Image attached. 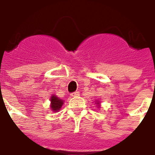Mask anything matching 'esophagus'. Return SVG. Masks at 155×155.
Instances as JSON below:
<instances>
[{
	"mask_svg": "<svg viewBox=\"0 0 155 155\" xmlns=\"http://www.w3.org/2000/svg\"><path fill=\"white\" fill-rule=\"evenodd\" d=\"M71 95L72 97H76V96H79V95H80V92H79V91H75L74 93H71Z\"/></svg>",
	"mask_w": 155,
	"mask_h": 155,
	"instance_id": "1",
	"label": "esophagus"
}]
</instances>
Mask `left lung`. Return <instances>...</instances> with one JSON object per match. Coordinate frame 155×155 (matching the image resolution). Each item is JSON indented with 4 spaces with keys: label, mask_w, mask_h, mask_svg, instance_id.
<instances>
[{
    "label": "left lung",
    "mask_w": 155,
    "mask_h": 155,
    "mask_svg": "<svg viewBox=\"0 0 155 155\" xmlns=\"http://www.w3.org/2000/svg\"><path fill=\"white\" fill-rule=\"evenodd\" d=\"M94 102H95V104H96V105L98 106V108H101V101H99V100H97V101H95Z\"/></svg>",
    "instance_id": "left-lung-1"
}]
</instances>
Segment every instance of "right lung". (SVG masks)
Wrapping results in <instances>:
<instances>
[{"instance_id":"add662e5","label":"right lung","mask_w":155,"mask_h":155,"mask_svg":"<svg viewBox=\"0 0 155 155\" xmlns=\"http://www.w3.org/2000/svg\"><path fill=\"white\" fill-rule=\"evenodd\" d=\"M51 111L53 112H58L62 107V105L64 104V101L61 100L60 98H58L55 94H52L51 96Z\"/></svg>"}]
</instances>
